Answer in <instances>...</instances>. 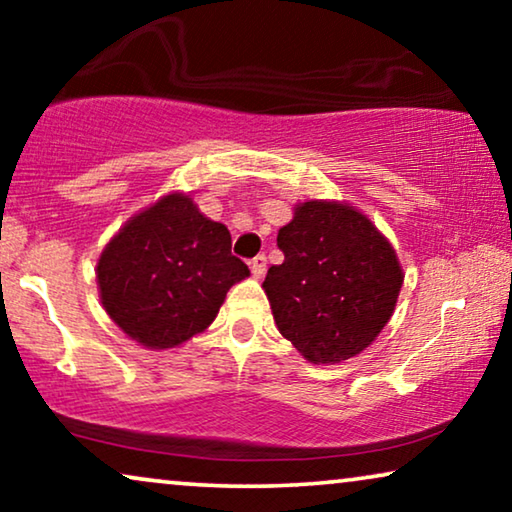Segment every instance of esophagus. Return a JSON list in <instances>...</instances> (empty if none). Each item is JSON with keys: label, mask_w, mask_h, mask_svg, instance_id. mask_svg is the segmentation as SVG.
I'll use <instances>...</instances> for the list:
<instances>
[{"label": "esophagus", "mask_w": 512, "mask_h": 512, "mask_svg": "<svg viewBox=\"0 0 512 512\" xmlns=\"http://www.w3.org/2000/svg\"><path fill=\"white\" fill-rule=\"evenodd\" d=\"M249 265H251V275H254L256 279H261L265 275V268H268V258H265L263 254H258Z\"/></svg>", "instance_id": "1"}]
</instances>
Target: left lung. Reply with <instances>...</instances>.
I'll return each instance as SVG.
<instances>
[{
	"label": "left lung",
	"mask_w": 512,
	"mask_h": 512,
	"mask_svg": "<svg viewBox=\"0 0 512 512\" xmlns=\"http://www.w3.org/2000/svg\"><path fill=\"white\" fill-rule=\"evenodd\" d=\"M284 263L263 289L279 333L310 363H342L375 342L396 310L403 268L366 214L338 200H307L279 228Z\"/></svg>",
	"instance_id": "obj_1"
}]
</instances>
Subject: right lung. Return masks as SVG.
<instances>
[{"label": "right lung", "instance_id": "right-lung-1", "mask_svg": "<svg viewBox=\"0 0 512 512\" xmlns=\"http://www.w3.org/2000/svg\"><path fill=\"white\" fill-rule=\"evenodd\" d=\"M95 275L104 312L130 340L172 349L212 324L249 268L230 254L228 228L172 191L123 223Z\"/></svg>", "mask_w": 512, "mask_h": 512}]
</instances>
